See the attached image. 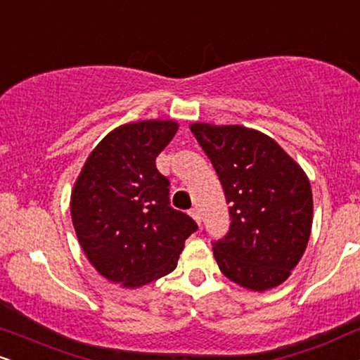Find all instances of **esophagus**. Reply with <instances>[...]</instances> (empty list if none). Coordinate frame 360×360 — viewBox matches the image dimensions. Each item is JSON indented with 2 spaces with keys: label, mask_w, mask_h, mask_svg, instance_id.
<instances>
[{
  "label": "esophagus",
  "mask_w": 360,
  "mask_h": 360,
  "mask_svg": "<svg viewBox=\"0 0 360 360\" xmlns=\"http://www.w3.org/2000/svg\"><path fill=\"white\" fill-rule=\"evenodd\" d=\"M189 214H191V218L194 219V221H196L198 224H201V213H199L198 207H193V210L189 211Z\"/></svg>",
  "instance_id": "obj_1"
}]
</instances>
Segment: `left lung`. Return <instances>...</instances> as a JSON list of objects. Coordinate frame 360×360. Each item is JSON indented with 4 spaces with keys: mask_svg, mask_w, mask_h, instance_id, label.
<instances>
[{
    "mask_svg": "<svg viewBox=\"0 0 360 360\" xmlns=\"http://www.w3.org/2000/svg\"><path fill=\"white\" fill-rule=\"evenodd\" d=\"M229 202L231 226L214 243L221 274L251 292L283 283L304 257L314 221L309 176L275 139L245 125L193 122Z\"/></svg>",
    "mask_w": 360,
    "mask_h": 360,
    "instance_id": "8db88e82",
    "label": "left lung"
}]
</instances>
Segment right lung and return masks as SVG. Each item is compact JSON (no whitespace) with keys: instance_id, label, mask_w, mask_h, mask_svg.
I'll return each instance as SVG.
<instances>
[{"instance_id":"right-lung-1","label":"right lung","mask_w":360,"mask_h":360,"mask_svg":"<svg viewBox=\"0 0 360 360\" xmlns=\"http://www.w3.org/2000/svg\"><path fill=\"white\" fill-rule=\"evenodd\" d=\"M177 129L172 119L119 125L94 147L72 188V223L86 259L124 288L171 274L198 228L169 206V181L155 167Z\"/></svg>"}]
</instances>
